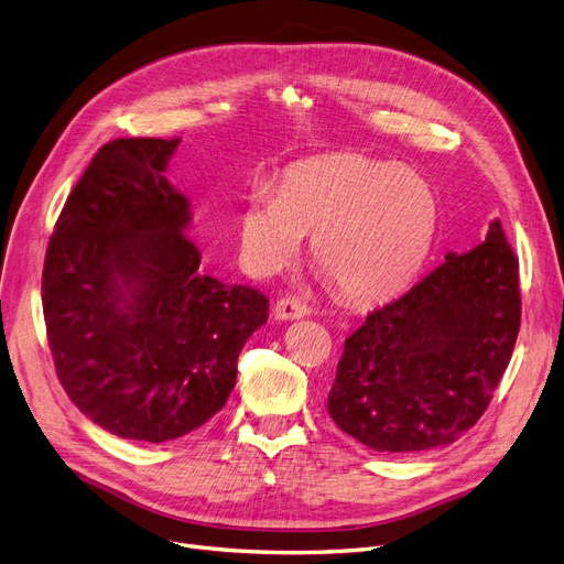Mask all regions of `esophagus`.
Instances as JSON below:
<instances>
[{"instance_id":"34e87169","label":"esophagus","mask_w":564,"mask_h":564,"mask_svg":"<svg viewBox=\"0 0 564 564\" xmlns=\"http://www.w3.org/2000/svg\"><path fill=\"white\" fill-rule=\"evenodd\" d=\"M308 313H311V308L295 297H283L274 304L276 321H300V317H306Z\"/></svg>"}]
</instances>
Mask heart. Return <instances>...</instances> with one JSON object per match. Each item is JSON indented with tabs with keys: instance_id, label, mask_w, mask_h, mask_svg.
Returning a JSON list of instances; mask_svg holds the SVG:
<instances>
[{
	"instance_id": "obj_1",
	"label": "heart",
	"mask_w": 564,
	"mask_h": 564,
	"mask_svg": "<svg viewBox=\"0 0 564 564\" xmlns=\"http://www.w3.org/2000/svg\"><path fill=\"white\" fill-rule=\"evenodd\" d=\"M437 226L431 184L410 167L352 154L290 167L279 193L260 188L239 218L241 260L272 276L313 235V262L338 295L382 302L422 269Z\"/></svg>"
}]
</instances>
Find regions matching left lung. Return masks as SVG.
Segmentation results:
<instances>
[{
  "label": "left lung",
  "mask_w": 564,
  "mask_h": 564,
  "mask_svg": "<svg viewBox=\"0 0 564 564\" xmlns=\"http://www.w3.org/2000/svg\"><path fill=\"white\" fill-rule=\"evenodd\" d=\"M521 327L519 260L500 221L346 338L336 426L384 454L452 445L491 403Z\"/></svg>",
  "instance_id": "left-lung-1"
}]
</instances>
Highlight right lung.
<instances>
[{
	"label": "right lung",
	"instance_id": "add662e5",
	"mask_svg": "<svg viewBox=\"0 0 564 564\" xmlns=\"http://www.w3.org/2000/svg\"><path fill=\"white\" fill-rule=\"evenodd\" d=\"M180 138L104 144L47 243L41 297L68 399L117 437L177 440L221 410L269 300L200 272L191 203L165 180Z\"/></svg>",
	"mask_w": 564,
	"mask_h": 564
}]
</instances>
